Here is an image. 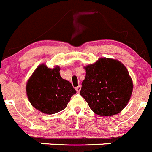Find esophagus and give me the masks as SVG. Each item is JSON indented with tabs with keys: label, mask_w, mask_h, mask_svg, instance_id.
I'll return each mask as SVG.
<instances>
[{
	"label": "esophagus",
	"mask_w": 152,
	"mask_h": 152,
	"mask_svg": "<svg viewBox=\"0 0 152 152\" xmlns=\"http://www.w3.org/2000/svg\"><path fill=\"white\" fill-rule=\"evenodd\" d=\"M75 89H76L77 92L79 93V92H80V90H81V86H78L77 87H76Z\"/></svg>",
	"instance_id": "esophagus-1"
}]
</instances>
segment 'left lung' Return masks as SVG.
Returning a JSON list of instances; mask_svg holds the SVG:
<instances>
[{
  "instance_id": "left-lung-1",
  "label": "left lung",
  "mask_w": 152,
  "mask_h": 152,
  "mask_svg": "<svg viewBox=\"0 0 152 152\" xmlns=\"http://www.w3.org/2000/svg\"><path fill=\"white\" fill-rule=\"evenodd\" d=\"M86 77L80 94L97 115L113 116L127 106L133 82L126 67L118 60L101 58L84 66Z\"/></svg>"
}]
</instances>
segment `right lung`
I'll use <instances>...</instances> for the list:
<instances>
[{
	"mask_svg": "<svg viewBox=\"0 0 152 152\" xmlns=\"http://www.w3.org/2000/svg\"><path fill=\"white\" fill-rule=\"evenodd\" d=\"M58 66L48 68L39 65L26 86V95L33 107L46 115L64 110L76 93L71 83L61 77Z\"/></svg>",
	"mask_w": 152,
	"mask_h": 152,
	"instance_id": "add662e5",
	"label": "right lung"
}]
</instances>
